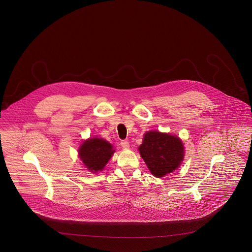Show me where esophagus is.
<instances>
[{"instance_id":"obj_1","label":"esophagus","mask_w":252,"mask_h":252,"mask_svg":"<svg viewBox=\"0 0 252 252\" xmlns=\"http://www.w3.org/2000/svg\"><path fill=\"white\" fill-rule=\"evenodd\" d=\"M120 145H121L122 148L127 149V148H129V147H130V143H129V141H128V140H121V141H120Z\"/></svg>"}]
</instances>
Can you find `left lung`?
Instances as JSON below:
<instances>
[{"label":"left lung","instance_id":"1","mask_svg":"<svg viewBox=\"0 0 252 252\" xmlns=\"http://www.w3.org/2000/svg\"><path fill=\"white\" fill-rule=\"evenodd\" d=\"M138 150L150 172L157 177L176 170L184 158V146L177 136L156 131L146 132Z\"/></svg>","mask_w":252,"mask_h":252}]
</instances>
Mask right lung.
Wrapping results in <instances>:
<instances>
[{
	"instance_id": "right-lung-1",
	"label": "right lung",
	"mask_w": 252,
	"mask_h": 252,
	"mask_svg": "<svg viewBox=\"0 0 252 252\" xmlns=\"http://www.w3.org/2000/svg\"><path fill=\"white\" fill-rule=\"evenodd\" d=\"M114 153L113 146L100 138H91L84 141L79 150L80 159L94 172L101 171Z\"/></svg>"
}]
</instances>
